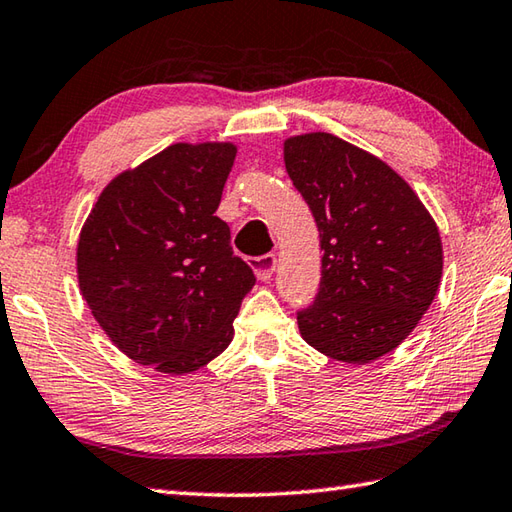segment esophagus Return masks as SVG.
I'll list each match as a JSON object with an SVG mask.
<instances>
[{
	"mask_svg": "<svg viewBox=\"0 0 512 512\" xmlns=\"http://www.w3.org/2000/svg\"><path fill=\"white\" fill-rule=\"evenodd\" d=\"M250 266H253L257 279H262V282H266V279H270V277H273V273H275L277 257L273 253L262 255V257H253V259H250Z\"/></svg>",
	"mask_w": 512,
	"mask_h": 512,
	"instance_id": "34e87169",
	"label": "esophagus"
}]
</instances>
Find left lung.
I'll list each match as a JSON object with an SVG mask.
<instances>
[{
	"instance_id": "1",
	"label": "left lung",
	"mask_w": 512,
	"mask_h": 512,
	"mask_svg": "<svg viewBox=\"0 0 512 512\" xmlns=\"http://www.w3.org/2000/svg\"><path fill=\"white\" fill-rule=\"evenodd\" d=\"M284 164L324 250L299 333L337 362H375L413 333L437 295L444 248L435 219L386 162L330 133L288 137Z\"/></svg>"
}]
</instances>
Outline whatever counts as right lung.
Segmentation results:
<instances>
[{
  "label": "right lung",
  "instance_id": "1",
  "mask_svg": "<svg viewBox=\"0 0 512 512\" xmlns=\"http://www.w3.org/2000/svg\"><path fill=\"white\" fill-rule=\"evenodd\" d=\"M233 142H179L110 179L77 242V282L90 313L126 357L188 375L233 342L255 286L215 215Z\"/></svg>",
  "mask_w": 512,
  "mask_h": 512
}]
</instances>
